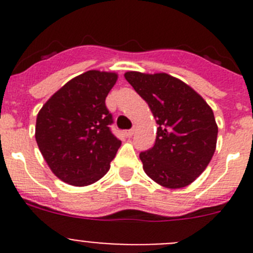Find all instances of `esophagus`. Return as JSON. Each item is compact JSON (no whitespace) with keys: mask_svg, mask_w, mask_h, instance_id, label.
<instances>
[{"mask_svg":"<svg viewBox=\"0 0 253 253\" xmlns=\"http://www.w3.org/2000/svg\"><path fill=\"white\" fill-rule=\"evenodd\" d=\"M133 134H134V128H133V129H130V130H128V131H126V137H129V138H130L131 135H133Z\"/></svg>","mask_w":253,"mask_h":253,"instance_id":"obj_1","label":"esophagus"}]
</instances>
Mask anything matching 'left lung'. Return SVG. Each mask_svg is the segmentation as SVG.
Masks as SVG:
<instances>
[{"mask_svg":"<svg viewBox=\"0 0 253 253\" xmlns=\"http://www.w3.org/2000/svg\"><path fill=\"white\" fill-rule=\"evenodd\" d=\"M125 80L148 104L157 137L139 158L147 175L167 189H181L202 175L216 147L218 125L202 96L167 73L129 71Z\"/></svg>","mask_w":253,"mask_h":253,"instance_id":"left-lung-1","label":"left lung"}]
</instances>
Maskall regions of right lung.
<instances>
[{
    "instance_id": "obj_1",
    "label": "right lung",
    "mask_w": 253,
    "mask_h": 253,
    "mask_svg": "<svg viewBox=\"0 0 253 253\" xmlns=\"http://www.w3.org/2000/svg\"><path fill=\"white\" fill-rule=\"evenodd\" d=\"M116 81L115 72L87 71L60 87L38 113V147L63 182L87 186L110 169L122 142L109 128L113 116L105 99Z\"/></svg>"
}]
</instances>
